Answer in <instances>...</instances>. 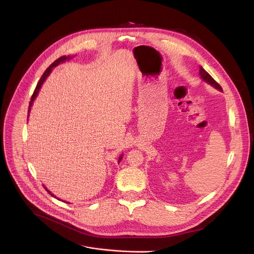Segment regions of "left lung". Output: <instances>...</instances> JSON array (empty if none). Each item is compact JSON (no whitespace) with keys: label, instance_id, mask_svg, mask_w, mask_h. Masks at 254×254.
I'll return each instance as SVG.
<instances>
[{"label":"left lung","instance_id":"1","mask_svg":"<svg viewBox=\"0 0 254 254\" xmlns=\"http://www.w3.org/2000/svg\"><path fill=\"white\" fill-rule=\"evenodd\" d=\"M199 74H200V76H201V78L204 80V81H206L207 83H209L210 85H212V86H214L216 89H218V90H222V88H221V86L217 83L213 78H212V76L208 73L207 71H205L203 68H202V66H200V69H199Z\"/></svg>","mask_w":254,"mask_h":254}]
</instances>
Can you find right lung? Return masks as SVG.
<instances>
[{
  "label": "right lung",
  "mask_w": 254,
  "mask_h": 254,
  "mask_svg": "<svg viewBox=\"0 0 254 254\" xmlns=\"http://www.w3.org/2000/svg\"><path fill=\"white\" fill-rule=\"evenodd\" d=\"M70 59V57L69 56H62V57H60V58H58L57 60H55L47 69H46V71L44 72L43 73V75H42V77L40 78V80H39V82H38V84H37V86H36V88H35V90H34V92H33V95H32V97H31V101H30V103H29V111H28V116H29V113H30V111H31V106H32V104H33V101H34V99L36 98V96L38 95V93H39V90H40V88H41V86H42V84H43V82L45 81V79H46V77L50 74V72H51V70H52V68H54V67H56L57 65H59L60 63H62V62H64V61H66V60H69ZM122 159H123V155L120 157V159H119V163L122 161ZM46 189V188H45ZM47 190V189H46ZM47 192L51 195V196H53L54 198H56L50 191H48L47 190Z\"/></svg>",
  "instance_id": "1"
}]
</instances>
